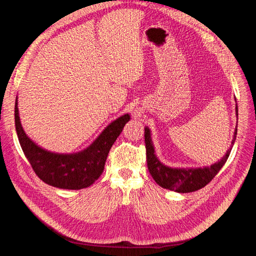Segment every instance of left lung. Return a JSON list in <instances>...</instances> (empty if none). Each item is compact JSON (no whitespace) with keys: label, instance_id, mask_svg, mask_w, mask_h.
<instances>
[{"label":"left lung","instance_id":"8db88e82","mask_svg":"<svg viewBox=\"0 0 256 256\" xmlns=\"http://www.w3.org/2000/svg\"><path fill=\"white\" fill-rule=\"evenodd\" d=\"M236 114L238 115V108L236 106ZM237 134V128L235 129V134L232 145H234ZM145 147H146V159L147 168L154 180L160 187L166 188L172 191L188 193L196 191L200 188L205 187L207 184L212 182V178L218 174L221 168L226 164L232 147L230 146L224 157L208 168H173L162 164L154 154V150L150 138V132L148 128H145Z\"/></svg>","mask_w":256,"mask_h":256}]
</instances>
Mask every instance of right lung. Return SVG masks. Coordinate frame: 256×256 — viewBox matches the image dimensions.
<instances>
[{
    "label": "right lung",
    "mask_w": 256,
    "mask_h": 256,
    "mask_svg": "<svg viewBox=\"0 0 256 256\" xmlns=\"http://www.w3.org/2000/svg\"><path fill=\"white\" fill-rule=\"evenodd\" d=\"M16 99L14 124L21 148L35 174L53 187L80 190L90 187L102 174L112 145L130 120L129 114L120 116L108 126L88 148L76 154H54L37 146L23 130Z\"/></svg>",
    "instance_id": "add662e5"
}]
</instances>
